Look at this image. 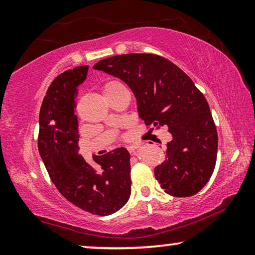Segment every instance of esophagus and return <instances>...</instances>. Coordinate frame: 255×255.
I'll use <instances>...</instances> for the list:
<instances>
[{"mask_svg": "<svg viewBox=\"0 0 255 255\" xmlns=\"http://www.w3.org/2000/svg\"><path fill=\"white\" fill-rule=\"evenodd\" d=\"M128 151L130 153L131 155H136L137 154V146L136 145H130V146H128Z\"/></svg>", "mask_w": 255, "mask_h": 255, "instance_id": "esophagus-1", "label": "esophagus"}]
</instances>
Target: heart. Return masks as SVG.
I'll return each instance as SVG.
<instances>
[{
	"mask_svg": "<svg viewBox=\"0 0 255 255\" xmlns=\"http://www.w3.org/2000/svg\"><path fill=\"white\" fill-rule=\"evenodd\" d=\"M116 84H118L117 82H111V83H108L106 86H104V90L103 91H106L107 88H109V87H111V86H113V85H116Z\"/></svg>",
	"mask_w": 255,
	"mask_h": 255,
	"instance_id": "1",
	"label": "heart"
}]
</instances>
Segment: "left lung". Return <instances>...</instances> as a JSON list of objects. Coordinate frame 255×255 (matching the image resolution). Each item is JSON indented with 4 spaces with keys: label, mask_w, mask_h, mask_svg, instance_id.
I'll list each match as a JSON object with an SVG mask.
<instances>
[{
    "label": "left lung",
    "mask_w": 255,
    "mask_h": 255,
    "mask_svg": "<svg viewBox=\"0 0 255 255\" xmlns=\"http://www.w3.org/2000/svg\"><path fill=\"white\" fill-rule=\"evenodd\" d=\"M94 69L128 85L146 126H168L172 139L155 179L169 195L192 196L211 178L216 167L218 134L204 95L185 72L162 56L146 53L116 55Z\"/></svg>",
    "instance_id": "obj_1"
}]
</instances>
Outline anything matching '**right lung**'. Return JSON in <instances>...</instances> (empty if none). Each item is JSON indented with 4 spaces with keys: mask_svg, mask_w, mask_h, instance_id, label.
<instances>
[{
    "mask_svg": "<svg viewBox=\"0 0 255 255\" xmlns=\"http://www.w3.org/2000/svg\"><path fill=\"white\" fill-rule=\"evenodd\" d=\"M88 66L76 67L52 82L39 111L38 151L58 191L76 207L92 215L109 216L130 196V155L118 147L93 160L96 169L79 154L77 90L87 77Z\"/></svg>",
    "mask_w": 255,
    "mask_h": 255,
    "instance_id": "right-lung-1",
    "label": "right lung"
}]
</instances>
